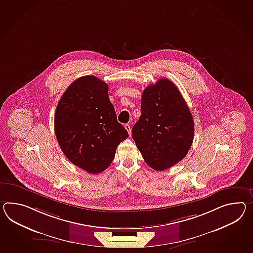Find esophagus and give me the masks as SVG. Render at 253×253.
Wrapping results in <instances>:
<instances>
[{
  "instance_id": "1",
  "label": "esophagus",
  "mask_w": 253,
  "mask_h": 253,
  "mask_svg": "<svg viewBox=\"0 0 253 253\" xmlns=\"http://www.w3.org/2000/svg\"><path fill=\"white\" fill-rule=\"evenodd\" d=\"M125 129H127V131L129 132V135H130V132H131V127H130V125H129V124H125Z\"/></svg>"
}]
</instances>
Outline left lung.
Masks as SVG:
<instances>
[{
    "mask_svg": "<svg viewBox=\"0 0 253 253\" xmlns=\"http://www.w3.org/2000/svg\"><path fill=\"white\" fill-rule=\"evenodd\" d=\"M191 112L176 86L161 79L142 96V114L131 136L149 167L168 169L185 158L194 140Z\"/></svg>",
    "mask_w": 253,
    "mask_h": 253,
    "instance_id": "left-lung-1",
    "label": "left lung"
}]
</instances>
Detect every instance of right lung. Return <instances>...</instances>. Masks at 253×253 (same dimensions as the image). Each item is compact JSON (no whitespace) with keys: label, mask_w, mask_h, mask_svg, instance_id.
<instances>
[{"label":"right lung","mask_w":253,"mask_h":253,"mask_svg":"<svg viewBox=\"0 0 253 253\" xmlns=\"http://www.w3.org/2000/svg\"><path fill=\"white\" fill-rule=\"evenodd\" d=\"M109 86L95 76L72 82L55 112V132L62 152L89 173L110 167L117 146L129 137L109 99Z\"/></svg>","instance_id":"add662e5"}]
</instances>
